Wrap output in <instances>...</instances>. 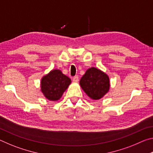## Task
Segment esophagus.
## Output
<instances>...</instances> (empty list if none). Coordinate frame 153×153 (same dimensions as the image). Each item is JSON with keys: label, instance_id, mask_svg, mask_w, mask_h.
<instances>
[{"label": "esophagus", "instance_id": "esophagus-1", "mask_svg": "<svg viewBox=\"0 0 153 153\" xmlns=\"http://www.w3.org/2000/svg\"><path fill=\"white\" fill-rule=\"evenodd\" d=\"M73 81H74V82H78V81H79V77L77 76H74V77H73Z\"/></svg>", "mask_w": 153, "mask_h": 153}]
</instances>
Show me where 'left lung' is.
<instances>
[{"instance_id":"obj_1","label":"left lung","mask_w":153,"mask_h":153,"mask_svg":"<svg viewBox=\"0 0 153 153\" xmlns=\"http://www.w3.org/2000/svg\"><path fill=\"white\" fill-rule=\"evenodd\" d=\"M80 86L92 100L102 98L109 90V77L96 67H91L86 71L79 81Z\"/></svg>"}]
</instances>
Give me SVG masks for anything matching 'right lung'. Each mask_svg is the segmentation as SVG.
Here are the masks:
<instances>
[{"label": "right lung", "instance_id": "add662e5", "mask_svg": "<svg viewBox=\"0 0 153 153\" xmlns=\"http://www.w3.org/2000/svg\"><path fill=\"white\" fill-rule=\"evenodd\" d=\"M71 82V79L61 70L53 69L41 79V91L49 100L56 101L61 98Z\"/></svg>", "mask_w": 153, "mask_h": 153}]
</instances>
